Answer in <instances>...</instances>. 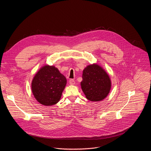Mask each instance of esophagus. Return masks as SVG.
Segmentation results:
<instances>
[{"label":"esophagus","mask_w":151,"mask_h":151,"mask_svg":"<svg viewBox=\"0 0 151 151\" xmlns=\"http://www.w3.org/2000/svg\"><path fill=\"white\" fill-rule=\"evenodd\" d=\"M69 83H70V84L71 85H74L75 84V81L73 79H70L69 81Z\"/></svg>","instance_id":"1"}]
</instances>
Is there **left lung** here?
Masks as SVG:
<instances>
[{
	"instance_id": "8db88e82",
	"label": "left lung",
	"mask_w": 151,
	"mask_h": 151,
	"mask_svg": "<svg viewBox=\"0 0 151 151\" xmlns=\"http://www.w3.org/2000/svg\"><path fill=\"white\" fill-rule=\"evenodd\" d=\"M82 78L81 87L88 100L100 101L108 96L111 89V81L108 73L100 65H88L83 70Z\"/></svg>"
}]
</instances>
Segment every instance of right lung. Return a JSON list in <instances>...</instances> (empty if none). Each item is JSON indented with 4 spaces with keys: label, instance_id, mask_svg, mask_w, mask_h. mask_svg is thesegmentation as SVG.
Returning a JSON list of instances; mask_svg holds the SVG:
<instances>
[{
    "label": "right lung",
    "instance_id": "add662e5",
    "mask_svg": "<svg viewBox=\"0 0 151 151\" xmlns=\"http://www.w3.org/2000/svg\"><path fill=\"white\" fill-rule=\"evenodd\" d=\"M66 83V78L57 68L46 65L33 78L32 91L38 102L45 106H51L60 100Z\"/></svg>",
    "mask_w": 151,
    "mask_h": 151
}]
</instances>
